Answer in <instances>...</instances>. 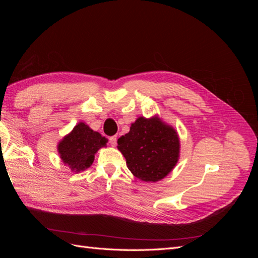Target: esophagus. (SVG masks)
<instances>
[{
  "instance_id": "34e87169",
  "label": "esophagus",
  "mask_w": 258,
  "mask_h": 258,
  "mask_svg": "<svg viewBox=\"0 0 258 258\" xmlns=\"http://www.w3.org/2000/svg\"><path fill=\"white\" fill-rule=\"evenodd\" d=\"M110 144H111L112 146H116V144H117V137H116V136L110 138Z\"/></svg>"
}]
</instances>
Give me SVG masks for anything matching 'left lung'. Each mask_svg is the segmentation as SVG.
<instances>
[{
  "label": "left lung",
  "instance_id": "obj_1",
  "mask_svg": "<svg viewBox=\"0 0 258 258\" xmlns=\"http://www.w3.org/2000/svg\"><path fill=\"white\" fill-rule=\"evenodd\" d=\"M117 143L131 173L143 182L165 178L179 158L181 144L177 131L158 115L150 118L140 116Z\"/></svg>",
  "mask_w": 258,
  "mask_h": 258
}]
</instances>
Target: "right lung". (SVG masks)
Masks as SVG:
<instances>
[{"instance_id": "obj_1", "label": "right lung", "mask_w": 258, "mask_h": 258, "mask_svg": "<svg viewBox=\"0 0 258 258\" xmlns=\"http://www.w3.org/2000/svg\"><path fill=\"white\" fill-rule=\"evenodd\" d=\"M106 143L105 137L81 121L70 134L61 139L57 150L62 162L71 169L72 172L79 173L92 165L95 155L100 148L105 147Z\"/></svg>"}]
</instances>
